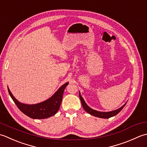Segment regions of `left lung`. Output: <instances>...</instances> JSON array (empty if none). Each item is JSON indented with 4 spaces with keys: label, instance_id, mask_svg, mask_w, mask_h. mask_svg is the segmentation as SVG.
I'll return each mask as SVG.
<instances>
[{
    "label": "left lung",
    "instance_id": "8db88e82",
    "mask_svg": "<svg viewBox=\"0 0 147 147\" xmlns=\"http://www.w3.org/2000/svg\"><path fill=\"white\" fill-rule=\"evenodd\" d=\"M79 97L80 99V101H81V103H82L83 109L85 110L86 112H87L88 113H89V114H91L92 115L97 117H99V118H103V119H109L110 117H112L116 115L117 114H118V113L121 111L122 109L124 107L125 104L127 103V102H126L124 105H122L121 108H119V109H117L115 110H113V111L99 112V111H97V110H93L92 109H91V107H89L88 105L86 104L83 98L82 97L81 94H80V91H79Z\"/></svg>",
    "mask_w": 147,
    "mask_h": 147
}]
</instances>
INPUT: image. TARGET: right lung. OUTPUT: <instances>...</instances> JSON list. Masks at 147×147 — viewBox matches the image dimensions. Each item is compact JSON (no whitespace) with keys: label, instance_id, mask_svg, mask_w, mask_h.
I'll return each mask as SVG.
<instances>
[{"label":"right lung","instance_id":"obj_1","mask_svg":"<svg viewBox=\"0 0 147 147\" xmlns=\"http://www.w3.org/2000/svg\"><path fill=\"white\" fill-rule=\"evenodd\" d=\"M68 84H69L68 82H66L63 85H62L51 97L46 101L32 105L20 102L14 98L8 87L7 89L10 96L13 99L18 108L24 114L32 119H42L50 117L58 112L61 105L64 90Z\"/></svg>","mask_w":147,"mask_h":147}]
</instances>
